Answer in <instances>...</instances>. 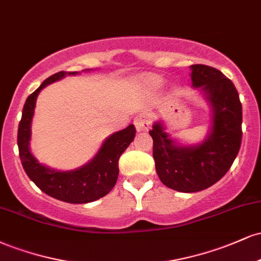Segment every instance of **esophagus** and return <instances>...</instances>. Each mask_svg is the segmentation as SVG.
I'll return each mask as SVG.
<instances>
[{"label": "esophagus", "instance_id": "1", "mask_svg": "<svg viewBox=\"0 0 261 261\" xmlns=\"http://www.w3.org/2000/svg\"><path fill=\"white\" fill-rule=\"evenodd\" d=\"M135 126H136V130L139 133H142V131H147L149 126H151V116L148 114H139V115L135 118Z\"/></svg>", "mask_w": 261, "mask_h": 261}]
</instances>
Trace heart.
Instances as JSON below:
<instances>
[{"instance_id":"1","label":"heart","mask_w":261,"mask_h":261,"mask_svg":"<svg viewBox=\"0 0 261 261\" xmlns=\"http://www.w3.org/2000/svg\"><path fill=\"white\" fill-rule=\"evenodd\" d=\"M152 82H154V83H158V82H160V80H158V79H152Z\"/></svg>"}]
</instances>
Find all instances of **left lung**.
Returning <instances> with one entry per match:
<instances>
[{"label": "left lung", "instance_id": "8db88e82", "mask_svg": "<svg viewBox=\"0 0 261 261\" xmlns=\"http://www.w3.org/2000/svg\"><path fill=\"white\" fill-rule=\"evenodd\" d=\"M194 88L211 106L210 134L199 145L184 146L172 140L162 122L149 131L153 139L155 172L166 187L181 193L207 189L228 172L242 142V103L232 81L206 65H191Z\"/></svg>", "mask_w": 261, "mask_h": 261}]
</instances>
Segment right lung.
Listing matches in <instances>:
<instances>
[{"label":"right lung","instance_id":"right-lung-1","mask_svg":"<svg viewBox=\"0 0 261 261\" xmlns=\"http://www.w3.org/2000/svg\"><path fill=\"white\" fill-rule=\"evenodd\" d=\"M77 73L79 72L60 71L45 80L37 91L27 98L18 126L17 142L23 168L41 191L65 202L87 203L95 201L112 191L118 180L119 158L134 141L136 128L131 124L124 130L110 135L93 160L81 168L60 172L39 163L29 149L31 125L38 94L50 83L64 79L65 76H73Z\"/></svg>","mask_w":261,"mask_h":261}]
</instances>
